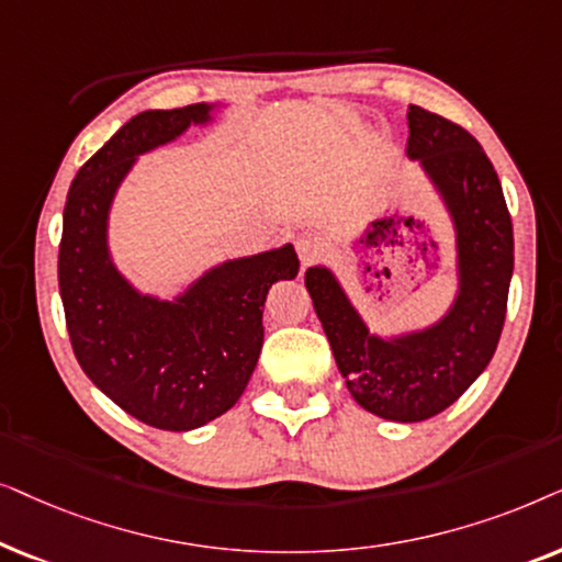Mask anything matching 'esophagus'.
<instances>
[{
  "instance_id": "esophagus-1",
  "label": "esophagus",
  "mask_w": 562,
  "mask_h": 562,
  "mask_svg": "<svg viewBox=\"0 0 562 562\" xmlns=\"http://www.w3.org/2000/svg\"><path fill=\"white\" fill-rule=\"evenodd\" d=\"M295 251L297 257H301V265L308 267L321 257V241L311 234H301L295 238Z\"/></svg>"
}]
</instances>
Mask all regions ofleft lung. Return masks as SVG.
<instances>
[{
  "instance_id": "1",
  "label": "left lung",
  "mask_w": 562,
  "mask_h": 562,
  "mask_svg": "<svg viewBox=\"0 0 562 562\" xmlns=\"http://www.w3.org/2000/svg\"><path fill=\"white\" fill-rule=\"evenodd\" d=\"M406 117L408 159L418 161L452 218L458 295L450 311L418 331L380 336L328 267H311L305 288L351 398L387 422L414 424L442 414L488 368L506 318L514 231L481 144L418 104H408Z\"/></svg>"
}]
</instances>
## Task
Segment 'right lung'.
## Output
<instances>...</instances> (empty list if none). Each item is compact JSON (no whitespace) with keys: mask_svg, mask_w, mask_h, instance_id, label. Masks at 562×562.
I'll return each instance as SVG.
<instances>
[{"mask_svg":"<svg viewBox=\"0 0 562 562\" xmlns=\"http://www.w3.org/2000/svg\"><path fill=\"white\" fill-rule=\"evenodd\" d=\"M215 104L146 110L77 171L64 207L58 290L87 378L138 422L198 429L241 398L265 341L261 313L277 280H295L293 244L228 259L171 301L140 293L110 254L112 200L140 154L207 125Z\"/></svg>","mask_w":562,"mask_h":562,"instance_id":"add662e5","label":"right lung"}]
</instances>
